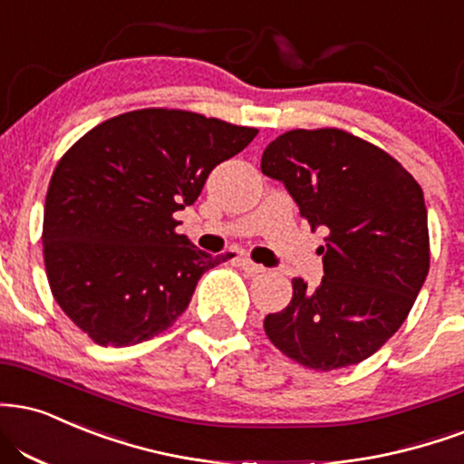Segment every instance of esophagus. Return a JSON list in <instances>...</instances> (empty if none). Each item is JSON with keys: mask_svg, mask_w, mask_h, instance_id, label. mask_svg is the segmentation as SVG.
<instances>
[{"mask_svg": "<svg viewBox=\"0 0 464 464\" xmlns=\"http://www.w3.org/2000/svg\"><path fill=\"white\" fill-rule=\"evenodd\" d=\"M237 266L242 267L244 272H246V275H250V276H256V275H264L266 272V267L264 266H259V264H255V261H250V259H246V256H239L237 259Z\"/></svg>", "mask_w": 464, "mask_h": 464, "instance_id": "34e87169", "label": "esophagus"}]
</instances>
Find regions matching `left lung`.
Listing matches in <instances>:
<instances>
[{
	"label": "left lung",
	"mask_w": 464,
	"mask_h": 464,
	"mask_svg": "<svg viewBox=\"0 0 464 464\" xmlns=\"http://www.w3.org/2000/svg\"><path fill=\"white\" fill-rule=\"evenodd\" d=\"M261 172L283 181L311 228H326L315 292L264 320L267 339L317 372L356 365L393 337L428 276V211L420 183L372 142L343 130H292L272 140Z\"/></svg>",
	"instance_id": "8db88e82"
}]
</instances>
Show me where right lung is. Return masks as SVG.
Instances as JSON below:
<instances>
[{"mask_svg": "<svg viewBox=\"0 0 464 464\" xmlns=\"http://www.w3.org/2000/svg\"><path fill=\"white\" fill-rule=\"evenodd\" d=\"M197 111L147 108L102 122L63 155L44 198L43 255L60 309L94 343L169 331L225 261L175 231L209 172L256 136Z\"/></svg>", "mask_w": 464, "mask_h": 464, "instance_id": "right-lung-1", "label": "right lung"}]
</instances>
